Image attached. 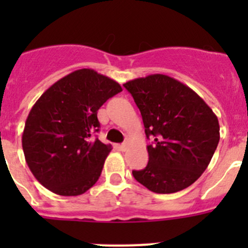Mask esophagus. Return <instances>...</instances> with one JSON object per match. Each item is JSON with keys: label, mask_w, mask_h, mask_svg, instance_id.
Wrapping results in <instances>:
<instances>
[{"label": "esophagus", "mask_w": 248, "mask_h": 248, "mask_svg": "<svg viewBox=\"0 0 248 248\" xmlns=\"http://www.w3.org/2000/svg\"><path fill=\"white\" fill-rule=\"evenodd\" d=\"M118 149H119L120 151H125L126 149H128V143L120 144V145H118Z\"/></svg>", "instance_id": "34e87169"}]
</instances>
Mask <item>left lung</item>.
<instances>
[{
	"label": "left lung",
	"mask_w": 248,
	"mask_h": 248,
	"mask_svg": "<svg viewBox=\"0 0 248 248\" xmlns=\"http://www.w3.org/2000/svg\"><path fill=\"white\" fill-rule=\"evenodd\" d=\"M138 105L146 138L149 163L134 170L135 180L156 194L189 187L209 166L220 140L212 109L191 88L165 74H150L123 84Z\"/></svg>",
	"instance_id": "1"
}]
</instances>
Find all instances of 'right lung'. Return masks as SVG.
<instances>
[{
	"label": "right lung",
	"instance_id": "right-lung-1",
	"mask_svg": "<svg viewBox=\"0 0 248 248\" xmlns=\"http://www.w3.org/2000/svg\"><path fill=\"white\" fill-rule=\"evenodd\" d=\"M119 83L93 69H78L50 85L32 107L22 134L26 163L46 189L84 194L97 183L111 145L93 139L97 113L120 93Z\"/></svg>",
	"mask_w": 248,
	"mask_h": 248
}]
</instances>
